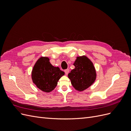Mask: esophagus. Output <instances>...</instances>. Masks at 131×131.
Returning <instances> with one entry per match:
<instances>
[{
	"label": "esophagus",
	"instance_id": "esophagus-1",
	"mask_svg": "<svg viewBox=\"0 0 131 131\" xmlns=\"http://www.w3.org/2000/svg\"><path fill=\"white\" fill-rule=\"evenodd\" d=\"M64 72H65L66 74L67 75V74H68L69 73V70L68 69H67L64 70Z\"/></svg>",
	"mask_w": 131,
	"mask_h": 131
}]
</instances>
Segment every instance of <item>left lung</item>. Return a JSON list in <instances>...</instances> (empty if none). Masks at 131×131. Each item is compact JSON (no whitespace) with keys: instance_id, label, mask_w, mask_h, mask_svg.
Here are the masks:
<instances>
[{"instance_id":"obj_1","label":"left lung","mask_w":131,"mask_h":131,"mask_svg":"<svg viewBox=\"0 0 131 131\" xmlns=\"http://www.w3.org/2000/svg\"><path fill=\"white\" fill-rule=\"evenodd\" d=\"M75 68L68 75L74 88L83 91L92 85L96 79V71L93 63L86 56L77 57Z\"/></svg>"}]
</instances>
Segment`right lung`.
<instances>
[{
    "label": "right lung",
    "mask_w": 131,
    "mask_h": 131,
    "mask_svg": "<svg viewBox=\"0 0 131 131\" xmlns=\"http://www.w3.org/2000/svg\"><path fill=\"white\" fill-rule=\"evenodd\" d=\"M64 72L53 66L47 57L39 58L31 72V79L37 88L45 92H50L56 88Z\"/></svg>",
    "instance_id": "obj_1"
}]
</instances>
